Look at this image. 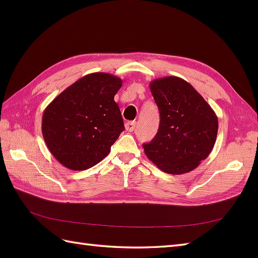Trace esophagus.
<instances>
[{
	"label": "esophagus",
	"instance_id": "34e87169",
	"mask_svg": "<svg viewBox=\"0 0 258 258\" xmlns=\"http://www.w3.org/2000/svg\"><path fill=\"white\" fill-rule=\"evenodd\" d=\"M136 127V122H127L125 124V128L127 132H133Z\"/></svg>",
	"mask_w": 258,
	"mask_h": 258
}]
</instances>
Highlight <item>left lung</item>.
Masks as SVG:
<instances>
[{
    "label": "left lung",
    "mask_w": 258,
    "mask_h": 258,
    "mask_svg": "<svg viewBox=\"0 0 258 258\" xmlns=\"http://www.w3.org/2000/svg\"><path fill=\"white\" fill-rule=\"evenodd\" d=\"M150 89L160 111L158 131L144 152L161 171H193L215 145L218 119L204 97L177 76L153 80Z\"/></svg>",
    "instance_id": "obj_1"
}]
</instances>
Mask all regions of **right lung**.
I'll use <instances>...</instances> for the list:
<instances>
[{
	"label": "right lung",
	"mask_w": 258,
	"mask_h": 258,
	"mask_svg": "<svg viewBox=\"0 0 258 258\" xmlns=\"http://www.w3.org/2000/svg\"><path fill=\"white\" fill-rule=\"evenodd\" d=\"M122 80L108 73H91L65 89L42 116V134L48 151L63 166L84 171L104 160L124 131L114 96Z\"/></svg>",
	"instance_id": "right-lung-1"
}]
</instances>
